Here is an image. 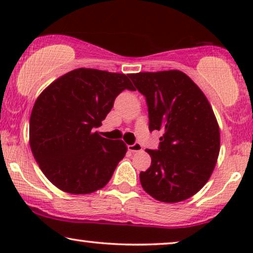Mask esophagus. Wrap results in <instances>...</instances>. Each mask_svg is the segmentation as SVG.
Segmentation results:
<instances>
[{
  "mask_svg": "<svg viewBox=\"0 0 253 253\" xmlns=\"http://www.w3.org/2000/svg\"><path fill=\"white\" fill-rule=\"evenodd\" d=\"M127 150H129L130 152H140L141 150H143V146H141V144H139V143H134V144H132V145H129V146H127Z\"/></svg>",
  "mask_w": 253,
  "mask_h": 253,
  "instance_id": "esophagus-1",
  "label": "esophagus"
}]
</instances>
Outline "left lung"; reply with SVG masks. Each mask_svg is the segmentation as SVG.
<instances>
[{
  "mask_svg": "<svg viewBox=\"0 0 253 253\" xmlns=\"http://www.w3.org/2000/svg\"><path fill=\"white\" fill-rule=\"evenodd\" d=\"M145 96L148 129L162 130L152 162L140 171L143 189L164 203L196 195L212 175L220 152V130L209 100L189 76L178 70L131 74Z\"/></svg>",
  "mask_w": 253,
  "mask_h": 253,
  "instance_id": "1",
  "label": "left lung"
}]
</instances>
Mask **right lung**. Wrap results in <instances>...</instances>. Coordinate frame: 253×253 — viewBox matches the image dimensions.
I'll use <instances>...</instances> for the list:
<instances>
[{
    "label": "right lung",
    "mask_w": 253,
    "mask_h": 253,
    "mask_svg": "<svg viewBox=\"0 0 253 253\" xmlns=\"http://www.w3.org/2000/svg\"><path fill=\"white\" fill-rule=\"evenodd\" d=\"M124 89L134 91L129 75L79 68L37 99L30 119L31 150L44 176L62 191L87 195L112 178L127 147L93 130Z\"/></svg>",
    "instance_id": "1"
}]
</instances>
